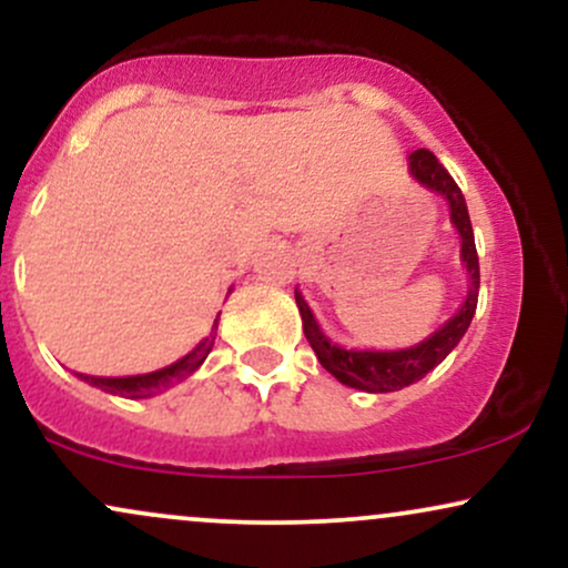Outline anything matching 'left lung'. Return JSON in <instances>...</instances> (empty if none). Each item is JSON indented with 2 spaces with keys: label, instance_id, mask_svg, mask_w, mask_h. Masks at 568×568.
Wrapping results in <instances>:
<instances>
[{
  "label": "left lung",
  "instance_id": "1",
  "mask_svg": "<svg viewBox=\"0 0 568 568\" xmlns=\"http://www.w3.org/2000/svg\"><path fill=\"white\" fill-rule=\"evenodd\" d=\"M408 171L422 186H427L429 192L440 194V197L448 202L452 224L456 226V232H459L462 264L467 266V275H470L465 304L459 306V312H456L454 317H448V321L443 323L435 334H429L425 342L414 344V347L408 349H344L323 334L315 315H312V310L306 306L304 296L296 291V304L298 312H302L304 336L306 342L312 344V349H315L321 366L328 371V374H334L338 382L347 384V387L366 389V393H395V389H403L408 387V384L425 379L429 371L446 361L448 352L459 344V338L465 336L467 328H470L475 306H478V251H475L470 213H467V202L462 197V189L456 186V181L448 175L446 168L440 165L438 158H435L429 149H416V152L408 154Z\"/></svg>",
  "mask_w": 568,
  "mask_h": 568
}]
</instances>
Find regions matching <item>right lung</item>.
I'll return each mask as SVG.
<instances>
[{
    "instance_id": "obj_1",
    "label": "right lung",
    "mask_w": 568,
    "mask_h": 568,
    "mask_svg": "<svg viewBox=\"0 0 568 568\" xmlns=\"http://www.w3.org/2000/svg\"><path fill=\"white\" fill-rule=\"evenodd\" d=\"M216 328H219V317H216V323H213L211 336L202 338V342L192 352H189V355L181 357V361H175L173 366H168V368L152 371V374H139V376H84V374H80V379L93 384V387H98V389H103V393L130 397V400H139V397H152L154 393H160V389H168L171 384L192 376L194 371L205 363L207 352L213 349V342H216Z\"/></svg>"
}]
</instances>
